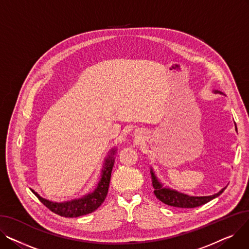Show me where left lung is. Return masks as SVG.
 I'll list each match as a JSON object with an SVG mask.
<instances>
[{"label":"left lung","mask_w":249,"mask_h":249,"mask_svg":"<svg viewBox=\"0 0 249 249\" xmlns=\"http://www.w3.org/2000/svg\"><path fill=\"white\" fill-rule=\"evenodd\" d=\"M216 93H221V91L216 90ZM151 178H152V185L154 188V195L155 197L158 198L160 201L164 203L165 205L172 206V207H178V208H196L200 207L211 200L215 199L218 196H220L223 193V190H221L219 193L213 195V196H208V197H190L188 195H184L178 193L177 191H173L169 189L162 188L160 182L156 179L154 174L151 171Z\"/></svg>","instance_id":"1"}]
</instances>
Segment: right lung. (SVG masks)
Instances as JSON below:
<instances>
[{
  "label": "right lung",
  "instance_id": "1",
  "mask_svg": "<svg viewBox=\"0 0 249 249\" xmlns=\"http://www.w3.org/2000/svg\"><path fill=\"white\" fill-rule=\"evenodd\" d=\"M114 152L115 150H112L111 154H114ZM113 165H114V159L109 156V158L106 160V163H105L102 178H101V181L99 182L97 189L93 193L87 195L86 197L82 199L73 200L67 203H54V202H50L41 198L40 196H39L37 193H35L33 190L31 191L51 212H53L59 216L67 217V218H74V217L87 215L97 210V209L102 205V203L105 201V199H106Z\"/></svg>",
  "mask_w": 249,
  "mask_h": 249
}]
</instances>
